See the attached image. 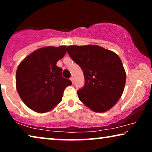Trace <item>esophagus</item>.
Wrapping results in <instances>:
<instances>
[{
	"instance_id": "obj_1",
	"label": "esophagus",
	"mask_w": 152,
	"mask_h": 152,
	"mask_svg": "<svg viewBox=\"0 0 152 152\" xmlns=\"http://www.w3.org/2000/svg\"><path fill=\"white\" fill-rule=\"evenodd\" d=\"M70 81H71V82H72V84H74V78L72 77H70Z\"/></svg>"
}]
</instances>
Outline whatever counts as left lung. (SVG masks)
Returning <instances> with one entry per match:
<instances>
[{
  "instance_id": "8db88e82",
  "label": "left lung",
  "mask_w": 152,
  "mask_h": 152,
  "mask_svg": "<svg viewBox=\"0 0 152 152\" xmlns=\"http://www.w3.org/2000/svg\"><path fill=\"white\" fill-rule=\"evenodd\" d=\"M70 58L82 68L85 83L77 91L79 99L95 112L113 107L123 93L126 72L115 53L96 45L67 47Z\"/></svg>"
}]
</instances>
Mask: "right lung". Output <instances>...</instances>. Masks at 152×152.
<instances>
[{
  "label": "right lung",
  "instance_id": "right-lung-1",
  "mask_svg": "<svg viewBox=\"0 0 152 152\" xmlns=\"http://www.w3.org/2000/svg\"><path fill=\"white\" fill-rule=\"evenodd\" d=\"M67 48L48 46L26 57L16 74V90L23 102L33 111L45 113L53 109L71 81L62 77L57 62L66 55Z\"/></svg>",
  "mask_w": 152,
  "mask_h": 152
}]
</instances>
